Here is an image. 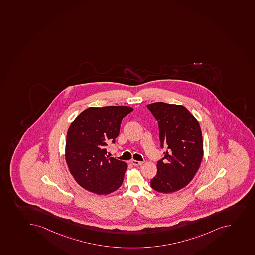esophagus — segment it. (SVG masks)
I'll use <instances>...</instances> for the list:
<instances>
[{
    "label": "esophagus",
    "mask_w": 255,
    "mask_h": 255,
    "mask_svg": "<svg viewBox=\"0 0 255 255\" xmlns=\"http://www.w3.org/2000/svg\"><path fill=\"white\" fill-rule=\"evenodd\" d=\"M131 164H133V165H135V166H139V165H141V164L144 163V162L142 161H137V160H134V159H132L131 161Z\"/></svg>",
    "instance_id": "obj_1"
}]
</instances>
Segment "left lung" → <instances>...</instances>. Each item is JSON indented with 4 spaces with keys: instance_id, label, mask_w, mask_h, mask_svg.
I'll use <instances>...</instances> for the list:
<instances>
[{
    "instance_id": "obj_1",
    "label": "left lung",
    "mask_w": 255,
    "mask_h": 255,
    "mask_svg": "<svg viewBox=\"0 0 255 255\" xmlns=\"http://www.w3.org/2000/svg\"><path fill=\"white\" fill-rule=\"evenodd\" d=\"M158 121L160 147H166L157 161V174L150 186L159 193H174L184 188L200 167L203 142L200 125L182 105L164 102L147 105Z\"/></svg>"
}]
</instances>
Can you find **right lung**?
<instances>
[{"instance_id": "right-lung-1", "label": "right lung", "mask_w": 255, "mask_h": 255, "mask_svg": "<svg viewBox=\"0 0 255 255\" xmlns=\"http://www.w3.org/2000/svg\"><path fill=\"white\" fill-rule=\"evenodd\" d=\"M133 109L128 106L88 108L70 125L66 159L76 182L86 190L109 194L124 181L128 164L107 155L108 145L115 144L122 120Z\"/></svg>"}]
</instances>
